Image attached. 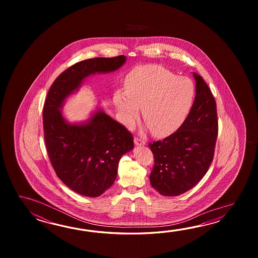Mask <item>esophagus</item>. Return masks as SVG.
<instances>
[{"mask_svg":"<svg viewBox=\"0 0 258 258\" xmlns=\"http://www.w3.org/2000/svg\"><path fill=\"white\" fill-rule=\"evenodd\" d=\"M135 144L137 146H144V145H146V141L140 137H135Z\"/></svg>","mask_w":258,"mask_h":258,"instance_id":"1","label":"esophagus"}]
</instances>
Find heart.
Returning <instances> with one entry per match:
<instances>
[{
    "label": "heart",
    "mask_w": 258,
    "mask_h": 258,
    "mask_svg": "<svg viewBox=\"0 0 258 258\" xmlns=\"http://www.w3.org/2000/svg\"><path fill=\"white\" fill-rule=\"evenodd\" d=\"M194 85L186 77L156 64L135 67L126 77V90H117L113 101L121 121L133 127L142 107L144 120L153 135L163 137L177 130L192 104Z\"/></svg>",
    "instance_id": "obj_1"
}]
</instances>
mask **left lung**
<instances>
[{
    "label": "left lung",
    "mask_w": 258,
    "mask_h": 258,
    "mask_svg": "<svg viewBox=\"0 0 258 258\" xmlns=\"http://www.w3.org/2000/svg\"><path fill=\"white\" fill-rule=\"evenodd\" d=\"M196 99L180 128L162 141L149 143L154 167L149 176L156 191L177 197L197 185L214 158L219 132L217 104L201 76L194 73Z\"/></svg>",
    "instance_id": "1"
}]
</instances>
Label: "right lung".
<instances>
[{"label": "right lung", "instance_id": "1", "mask_svg": "<svg viewBox=\"0 0 258 258\" xmlns=\"http://www.w3.org/2000/svg\"><path fill=\"white\" fill-rule=\"evenodd\" d=\"M125 60L120 55L73 64L55 79L44 103V140L50 163L66 186L85 197H99L113 184L121 156L134 148V137L101 110L86 123L70 124L60 109L86 77L115 71Z\"/></svg>", "mask_w": 258, "mask_h": 258}]
</instances>
